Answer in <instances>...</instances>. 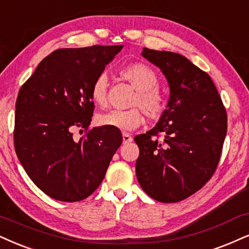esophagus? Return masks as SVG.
Segmentation results:
<instances>
[{
	"label": "esophagus",
	"instance_id": "1",
	"mask_svg": "<svg viewBox=\"0 0 249 249\" xmlns=\"http://www.w3.org/2000/svg\"><path fill=\"white\" fill-rule=\"evenodd\" d=\"M122 140H124V144H125V143H130L131 141H133V137H131L129 134L124 133V134H122Z\"/></svg>",
	"mask_w": 249,
	"mask_h": 249
}]
</instances>
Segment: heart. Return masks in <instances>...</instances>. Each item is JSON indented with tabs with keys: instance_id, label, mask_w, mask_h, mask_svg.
<instances>
[{
	"instance_id": "b5f03b06",
	"label": "heart",
	"mask_w": 249,
	"mask_h": 249,
	"mask_svg": "<svg viewBox=\"0 0 249 249\" xmlns=\"http://www.w3.org/2000/svg\"><path fill=\"white\" fill-rule=\"evenodd\" d=\"M122 78L136 89V93L131 99L133 108L127 110H109L98 115L97 121L100 125L112 127L122 131H131L144 122V113L151 120H158L166 109V101L157 89L158 77L156 72L144 63H133L120 70ZM108 77L100 73L91 85L90 96L94 104L100 107L107 105Z\"/></svg>"
}]
</instances>
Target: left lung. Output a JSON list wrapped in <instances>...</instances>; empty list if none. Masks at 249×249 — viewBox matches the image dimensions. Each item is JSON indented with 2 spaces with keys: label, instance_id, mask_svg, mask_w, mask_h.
<instances>
[{
  "label": "left lung",
  "instance_id": "obj_1",
  "mask_svg": "<svg viewBox=\"0 0 249 249\" xmlns=\"http://www.w3.org/2000/svg\"><path fill=\"white\" fill-rule=\"evenodd\" d=\"M170 88L157 124L134 141L140 148L136 177L150 197L182 201L201 189L216 171L228 130V116L213 79L183 55L143 48ZM159 132L161 141L155 139Z\"/></svg>",
  "mask_w": 249,
  "mask_h": 249
}]
</instances>
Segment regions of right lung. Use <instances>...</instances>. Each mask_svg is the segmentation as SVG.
I'll use <instances>...</instances> for the list:
<instances>
[{"instance_id":"obj_1","label":"right lung","mask_w":249,"mask_h":249,"mask_svg":"<svg viewBox=\"0 0 249 249\" xmlns=\"http://www.w3.org/2000/svg\"><path fill=\"white\" fill-rule=\"evenodd\" d=\"M124 46L61 48L45 57L20 88L15 114V150L30 179L52 198H87L105 177L122 143L121 131L88 129L94 104L91 85Z\"/></svg>"}]
</instances>
